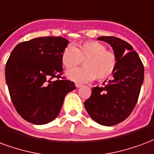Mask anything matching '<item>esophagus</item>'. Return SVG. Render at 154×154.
I'll return each mask as SVG.
<instances>
[{
	"mask_svg": "<svg viewBox=\"0 0 154 154\" xmlns=\"http://www.w3.org/2000/svg\"><path fill=\"white\" fill-rule=\"evenodd\" d=\"M75 86H76V87H77V88H80V87H82V86H83V85H81V84H79V83H76Z\"/></svg>",
	"mask_w": 154,
	"mask_h": 154,
	"instance_id": "1",
	"label": "esophagus"
}]
</instances>
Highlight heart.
Returning a JSON list of instances; mask_svg holds the SVG:
<instances>
[{
	"label": "heart",
	"instance_id": "b5f03b06",
	"mask_svg": "<svg viewBox=\"0 0 154 154\" xmlns=\"http://www.w3.org/2000/svg\"><path fill=\"white\" fill-rule=\"evenodd\" d=\"M82 60L85 66L67 72L68 78L74 81L88 82L96 78L98 80L105 79L114 73L117 64L115 53L95 41H86L67 47L61 54V62L67 69H74Z\"/></svg>",
	"mask_w": 154,
	"mask_h": 154
}]
</instances>
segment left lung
I'll use <instances>...</instances> for the list:
<instances>
[{
	"mask_svg": "<svg viewBox=\"0 0 154 154\" xmlns=\"http://www.w3.org/2000/svg\"><path fill=\"white\" fill-rule=\"evenodd\" d=\"M97 39L112 46L117 64L112 79L92 88L85 107L98 124L111 126L123 122L132 112L143 82L144 68L139 55L125 41L116 37Z\"/></svg>",
	"mask_w": 154,
	"mask_h": 154,
	"instance_id": "1",
	"label": "left lung"
}]
</instances>
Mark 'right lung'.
<instances>
[{
  "label": "right lung",
  "mask_w": 154,
  "mask_h": 154,
  "mask_svg": "<svg viewBox=\"0 0 154 154\" xmlns=\"http://www.w3.org/2000/svg\"><path fill=\"white\" fill-rule=\"evenodd\" d=\"M68 43L61 37H41L20 42L11 52L5 80L13 105L27 122L44 125L53 121L66 94L76 88L61 76V54Z\"/></svg>",
  "instance_id": "right-lung-1"
}]
</instances>
